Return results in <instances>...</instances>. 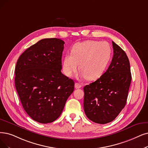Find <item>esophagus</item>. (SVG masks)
I'll list each match as a JSON object with an SVG mask.
<instances>
[{"mask_svg": "<svg viewBox=\"0 0 148 148\" xmlns=\"http://www.w3.org/2000/svg\"><path fill=\"white\" fill-rule=\"evenodd\" d=\"M81 87H82V85L81 84L78 83V82H76V83H75V87L76 88H80Z\"/></svg>", "mask_w": 148, "mask_h": 148, "instance_id": "esophagus-1", "label": "esophagus"}]
</instances>
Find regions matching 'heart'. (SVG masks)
<instances>
[{
  "label": "heart",
  "instance_id": "obj_1",
  "mask_svg": "<svg viewBox=\"0 0 148 148\" xmlns=\"http://www.w3.org/2000/svg\"><path fill=\"white\" fill-rule=\"evenodd\" d=\"M112 48L106 42L88 40L75 44L71 53L64 56L63 70L67 76H72L78 69L88 80L96 79L101 76L109 62Z\"/></svg>",
  "mask_w": 148,
  "mask_h": 148
}]
</instances>
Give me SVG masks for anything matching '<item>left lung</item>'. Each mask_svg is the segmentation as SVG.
<instances>
[{"instance_id": "1", "label": "left lung", "mask_w": 148, "mask_h": 148, "mask_svg": "<svg viewBox=\"0 0 148 148\" xmlns=\"http://www.w3.org/2000/svg\"><path fill=\"white\" fill-rule=\"evenodd\" d=\"M114 56L106 72L84 87V110L90 120L106 124L115 120L125 108L131 82L129 59L120 47L112 42Z\"/></svg>"}]
</instances>
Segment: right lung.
Wrapping results in <instances>:
<instances>
[{
	"mask_svg": "<svg viewBox=\"0 0 148 148\" xmlns=\"http://www.w3.org/2000/svg\"><path fill=\"white\" fill-rule=\"evenodd\" d=\"M64 42L41 39L19 56L15 68V86L23 109L33 120L55 121L74 90V81L61 73Z\"/></svg>",
	"mask_w": 148,
	"mask_h": 148,
	"instance_id": "obj_1",
	"label": "right lung"
}]
</instances>
